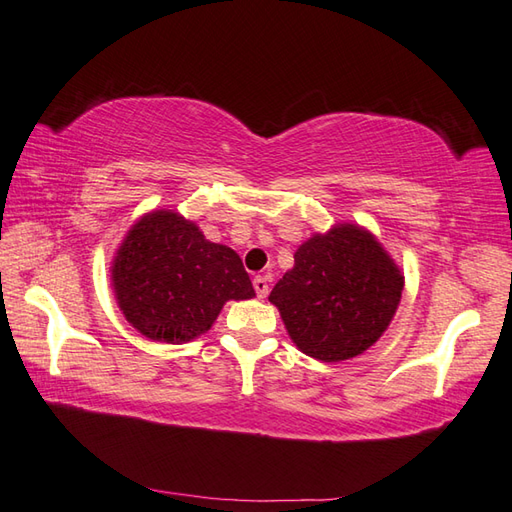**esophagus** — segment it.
Listing matches in <instances>:
<instances>
[{
  "instance_id": "34e87169",
  "label": "esophagus",
  "mask_w": 512,
  "mask_h": 512,
  "mask_svg": "<svg viewBox=\"0 0 512 512\" xmlns=\"http://www.w3.org/2000/svg\"><path fill=\"white\" fill-rule=\"evenodd\" d=\"M253 286H255V292H257L259 299H266V297H268V281H266V277L257 275V277L253 279Z\"/></svg>"
}]
</instances>
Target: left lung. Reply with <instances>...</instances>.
<instances>
[{"instance_id": "8db88e82", "label": "left lung", "mask_w": 512, "mask_h": 512, "mask_svg": "<svg viewBox=\"0 0 512 512\" xmlns=\"http://www.w3.org/2000/svg\"><path fill=\"white\" fill-rule=\"evenodd\" d=\"M405 275L383 244L358 224L314 233L268 301L303 354L339 363L369 350L398 310Z\"/></svg>"}]
</instances>
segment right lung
Returning a JSON list of instances; mask_svg holds the SVG:
<instances>
[{
    "instance_id": "obj_1",
    "label": "right lung",
    "mask_w": 512,
    "mask_h": 512,
    "mask_svg": "<svg viewBox=\"0 0 512 512\" xmlns=\"http://www.w3.org/2000/svg\"><path fill=\"white\" fill-rule=\"evenodd\" d=\"M110 273L123 317L160 343L198 339L226 301L255 297L235 250L209 242L198 224L171 209L149 211L129 228Z\"/></svg>"
}]
</instances>
